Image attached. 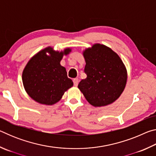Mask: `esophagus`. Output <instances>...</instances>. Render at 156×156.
<instances>
[{"label": "esophagus", "mask_w": 156, "mask_h": 156, "mask_svg": "<svg viewBox=\"0 0 156 156\" xmlns=\"http://www.w3.org/2000/svg\"><path fill=\"white\" fill-rule=\"evenodd\" d=\"M73 84H74L75 87H77L78 86V78H74L73 80Z\"/></svg>", "instance_id": "esophagus-1"}]
</instances>
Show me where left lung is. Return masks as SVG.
Segmentation results:
<instances>
[{
    "label": "left lung",
    "instance_id": "obj_1",
    "mask_svg": "<svg viewBox=\"0 0 156 156\" xmlns=\"http://www.w3.org/2000/svg\"><path fill=\"white\" fill-rule=\"evenodd\" d=\"M87 78L78 87L94 107H102L117 100L125 87L127 73L119 56L109 47L95 44L83 52Z\"/></svg>",
    "mask_w": 156,
    "mask_h": 156
}]
</instances>
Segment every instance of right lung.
Segmentation results:
<instances>
[{
    "instance_id": "1",
    "label": "right lung",
    "mask_w": 156,
    "mask_h": 156,
    "mask_svg": "<svg viewBox=\"0 0 156 156\" xmlns=\"http://www.w3.org/2000/svg\"><path fill=\"white\" fill-rule=\"evenodd\" d=\"M71 51H56L47 47L31 58L23 72V83L29 96L41 104L51 105L61 99L65 91L73 86L60 62ZM50 53L48 56L46 52Z\"/></svg>"
}]
</instances>
